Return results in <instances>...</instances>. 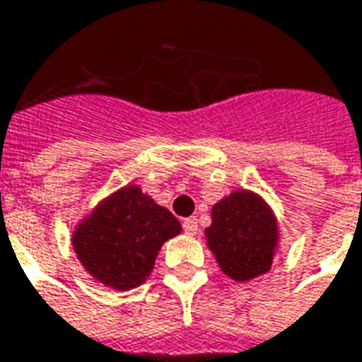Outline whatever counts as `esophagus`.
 Instances as JSON below:
<instances>
[{"label": "esophagus", "instance_id": "1", "mask_svg": "<svg viewBox=\"0 0 362 362\" xmlns=\"http://www.w3.org/2000/svg\"><path fill=\"white\" fill-rule=\"evenodd\" d=\"M183 231L187 235H197L199 233V221H197V218H187V220H183Z\"/></svg>", "mask_w": 362, "mask_h": 362}]
</instances>
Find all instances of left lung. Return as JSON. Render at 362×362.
<instances>
[{"label": "left lung", "instance_id": "8db88e82", "mask_svg": "<svg viewBox=\"0 0 362 362\" xmlns=\"http://www.w3.org/2000/svg\"><path fill=\"white\" fill-rule=\"evenodd\" d=\"M204 235L221 272L235 281H249L272 268L278 223L255 192L235 191L214 204Z\"/></svg>", "mask_w": 362, "mask_h": 362}]
</instances>
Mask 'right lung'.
<instances>
[{"label":"right lung","mask_w":362,"mask_h":362,"mask_svg":"<svg viewBox=\"0 0 362 362\" xmlns=\"http://www.w3.org/2000/svg\"><path fill=\"white\" fill-rule=\"evenodd\" d=\"M179 233L181 223L168 208L127 185L78 223L73 247L92 278L127 291L148 278L163 243Z\"/></svg>","instance_id":"1"}]
</instances>
